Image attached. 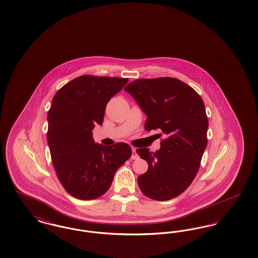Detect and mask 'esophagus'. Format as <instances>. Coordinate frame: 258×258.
<instances>
[{"instance_id": "esophagus-1", "label": "esophagus", "mask_w": 258, "mask_h": 258, "mask_svg": "<svg viewBox=\"0 0 258 258\" xmlns=\"http://www.w3.org/2000/svg\"><path fill=\"white\" fill-rule=\"evenodd\" d=\"M132 152H133V155H132V159H133V160H137V159H138V155H137V153H136V150H135V148H133V149H132Z\"/></svg>"}]
</instances>
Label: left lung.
Wrapping results in <instances>:
<instances>
[{
    "label": "left lung",
    "mask_w": 258,
    "mask_h": 258,
    "mask_svg": "<svg viewBox=\"0 0 258 258\" xmlns=\"http://www.w3.org/2000/svg\"><path fill=\"white\" fill-rule=\"evenodd\" d=\"M124 91L146 114L145 130H160L166 136L156 153L136 150L149 165L137 179L141 191L159 201L180 196L194 181L207 146L208 118L202 98L171 77L138 79Z\"/></svg>",
    "instance_id": "8db88e82"
}]
</instances>
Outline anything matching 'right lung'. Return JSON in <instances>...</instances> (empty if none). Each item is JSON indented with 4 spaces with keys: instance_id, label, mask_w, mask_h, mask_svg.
I'll list each match as a JSON object with an SVG mask.
<instances>
[{
    "instance_id": "1",
    "label": "right lung",
    "mask_w": 258,
    "mask_h": 258,
    "mask_svg": "<svg viewBox=\"0 0 258 258\" xmlns=\"http://www.w3.org/2000/svg\"><path fill=\"white\" fill-rule=\"evenodd\" d=\"M127 78L82 75L56 93L48 111L47 142L57 177L73 197L91 200L110 187L118 168L132 156L120 142L112 146L95 143V125L102 124L110 98Z\"/></svg>"
}]
</instances>
